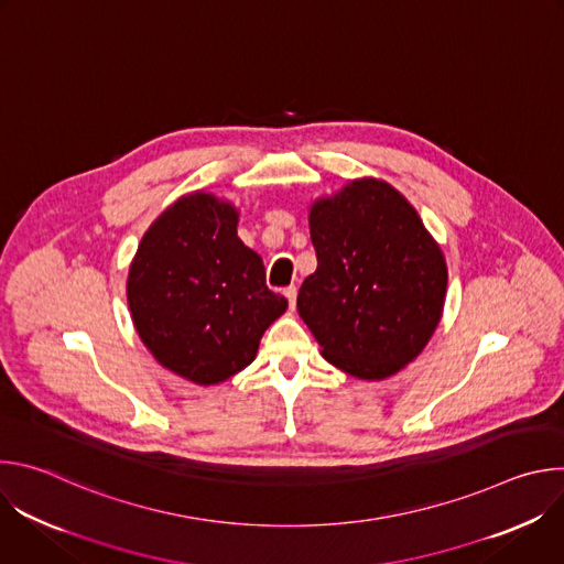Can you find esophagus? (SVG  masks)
<instances>
[{"label": "esophagus", "mask_w": 564, "mask_h": 564, "mask_svg": "<svg viewBox=\"0 0 564 564\" xmlns=\"http://www.w3.org/2000/svg\"><path fill=\"white\" fill-rule=\"evenodd\" d=\"M283 294H285V299H288L290 307H294V305H296V288H294V285H290V288H285V290H283Z\"/></svg>", "instance_id": "obj_1"}]
</instances>
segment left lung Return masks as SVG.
Instances as JSON below:
<instances>
[{"label": "left lung", "instance_id": "1", "mask_svg": "<svg viewBox=\"0 0 564 564\" xmlns=\"http://www.w3.org/2000/svg\"><path fill=\"white\" fill-rule=\"evenodd\" d=\"M316 270L296 310L324 355L357 379H386L433 337L446 261L415 207L392 185L357 178L310 207Z\"/></svg>", "mask_w": 564, "mask_h": 564}]
</instances>
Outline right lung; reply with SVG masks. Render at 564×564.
I'll use <instances>...</instances> for the list:
<instances>
[{"label":"right lung","instance_id":"obj_1","mask_svg":"<svg viewBox=\"0 0 564 564\" xmlns=\"http://www.w3.org/2000/svg\"><path fill=\"white\" fill-rule=\"evenodd\" d=\"M236 225L231 203L187 194L151 223L129 268L127 301L142 344L160 366L200 386L250 366L288 307Z\"/></svg>","mask_w":564,"mask_h":564}]
</instances>
